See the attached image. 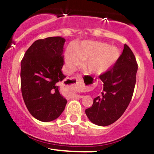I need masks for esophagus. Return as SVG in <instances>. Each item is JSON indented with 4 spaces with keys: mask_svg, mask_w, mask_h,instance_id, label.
<instances>
[{
    "mask_svg": "<svg viewBox=\"0 0 154 154\" xmlns=\"http://www.w3.org/2000/svg\"><path fill=\"white\" fill-rule=\"evenodd\" d=\"M75 83H74V86L75 88H78V87H81L84 85V80H83V78L81 76H78L77 77V78L75 79ZM82 95H78V94H75L73 95V98H82Z\"/></svg>",
    "mask_w": 154,
    "mask_h": 154,
    "instance_id": "1",
    "label": "esophagus"
}]
</instances>
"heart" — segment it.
<instances>
[{"label": "heart", "instance_id": "b5f03b06", "mask_svg": "<svg viewBox=\"0 0 154 154\" xmlns=\"http://www.w3.org/2000/svg\"><path fill=\"white\" fill-rule=\"evenodd\" d=\"M120 50L116 46L96 41H84L72 45L66 51L65 59L70 70L81 65L85 61L84 68L88 72L100 75L106 72L119 60Z\"/></svg>", "mask_w": 154, "mask_h": 154}]
</instances>
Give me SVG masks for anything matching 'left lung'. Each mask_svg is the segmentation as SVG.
<instances>
[{"label": "left lung", "mask_w": 154, "mask_h": 154, "mask_svg": "<svg viewBox=\"0 0 154 154\" xmlns=\"http://www.w3.org/2000/svg\"><path fill=\"white\" fill-rule=\"evenodd\" d=\"M137 63L135 56L125 44L122 54L112 68L101 74L103 91L85 110L93 123L108 126L121 117L130 103L136 82Z\"/></svg>", "instance_id": "8db88e82"}]
</instances>
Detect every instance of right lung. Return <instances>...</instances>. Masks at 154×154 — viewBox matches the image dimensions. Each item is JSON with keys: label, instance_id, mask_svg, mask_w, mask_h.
<instances>
[{"label": "right lung", "instance_id": "add662e5", "mask_svg": "<svg viewBox=\"0 0 154 154\" xmlns=\"http://www.w3.org/2000/svg\"><path fill=\"white\" fill-rule=\"evenodd\" d=\"M65 40L62 37L36 40L21 61L23 99L29 113L40 121L57 119L66 106L67 100L59 93L66 77L61 72Z\"/></svg>", "mask_w": 154, "mask_h": 154}]
</instances>
